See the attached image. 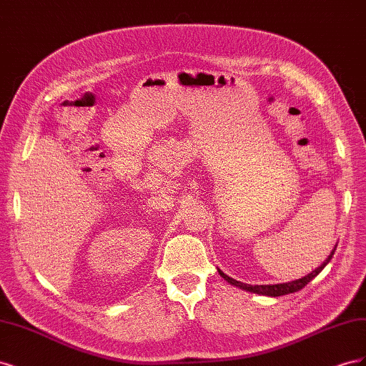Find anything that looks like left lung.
<instances>
[{"label":"left lung","mask_w":366,"mask_h":366,"mask_svg":"<svg viewBox=\"0 0 366 366\" xmlns=\"http://www.w3.org/2000/svg\"><path fill=\"white\" fill-rule=\"evenodd\" d=\"M336 247H337V244H336ZM336 247L333 249V252L330 253V257H328L322 264L319 265L317 269H315L312 273H308L307 276H304V278L292 281V282L273 284V285H250V284H244V282H239V281H237V280H234V278H230V276H227L226 273H223L219 269H218V273H219V276H223V278H224L229 284L237 285V287H239V289L247 290V292H250V293H258V295H264V296H282V295H289V293L299 292L301 289H304V287H305L310 281H312L313 278H316V276L324 270V267L330 262V259L333 258Z\"/></svg>","instance_id":"8db88e82"}]
</instances>
